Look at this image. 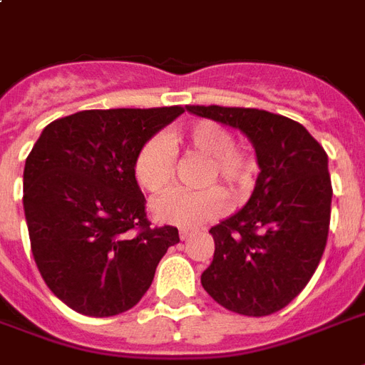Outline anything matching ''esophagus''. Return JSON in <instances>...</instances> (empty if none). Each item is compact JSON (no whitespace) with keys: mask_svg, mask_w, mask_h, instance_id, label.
<instances>
[{"mask_svg":"<svg viewBox=\"0 0 365 365\" xmlns=\"http://www.w3.org/2000/svg\"><path fill=\"white\" fill-rule=\"evenodd\" d=\"M191 237H193V231H187V229H182V231H180V239L182 240H187L191 239Z\"/></svg>","mask_w":365,"mask_h":365,"instance_id":"esophagus-1","label":"esophagus"}]
</instances>
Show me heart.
Returning a JSON list of instances; mask_svg holds the SVG:
<instances>
[{"instance_id":"b5f03b06","label":"heart","mask_w":365,"mask_h":365,"mask_svg":"<svg viewBox=\"0 0 365 365\" xmlns=\"http://www.w3.org/2000/svg\"><path fill=\"white\" fill-rule=\"evenodd\" d=\"M174 148H183L189 153L205 157V185L220 180L231 193L240 195L254 183L257 172L254 155L246 148L235 145L233 132L227 126L205 119L183 130L172 132L170 143L163 136L149 138L143 143L134 159V178L140 187L149 193H160L170 187L176 166ZM151 210L160 223L197 229L225 214L227 195L217 185L200 191L172 189L153 200Z\"/></svg>"}]
</instances>
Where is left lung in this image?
<instances>
[{
	"label": "left lung",
	"mask_w": 365,
	"mask_h": 365,
	"mask_svg": "<svg viewBox=\"0 0 365 365\" xmlns=\"http://www.w3.org/2000/svg\"><path fill=\"white\" fill-rule=\"evenodd\" d=\"M187 111L244 132L261 170L242 210L210 229L216 250L202 288L227 311L272 314L301 294L322 259L334 195L328 155L301 123L271 111Z\"/></svg>",
	"instance_id": "8db88e82"
}]
</instances>
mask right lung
<instances>
[{"instance_id": "right-lung-1", "label": "right lung", "mask_w": 365, "mask_h": 365, "mask_svg": "<svg viewBox=\"0 0 365 365\" xmlns=\"http://www.w3.org/2000/svg\"><path fill=\"white\" fill-rule=\"evenodd\" d=\"M182 106L85 110L43 128L24 166L31 254L48 289L85 317L128 311L153 282L176 227H151L134 178L143 143Z\"/></svg>"}]
</instances>
